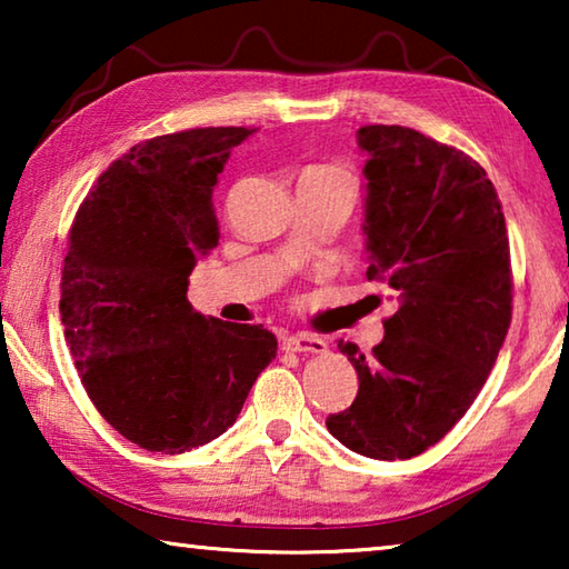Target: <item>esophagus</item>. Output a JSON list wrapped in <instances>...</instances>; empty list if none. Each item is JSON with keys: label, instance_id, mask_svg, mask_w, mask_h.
I'll return each mask as SVG.
<instances>
[{"label": "esophagus", "instance_id": "obj_1", "mask_svg": "<svg viewBox=\"0 0 569 569\" xmlns=\"http://www.w3.org/2000/svg\"><path fill=\"white\" fill-rule=\"evenodd\" d=\"M283 349L296 351V353H323L329 346H326V341L319 339V336L296 333V336H288V339L283 341Z\"/></svg>", "mask_w": 569, "mask_h": 569}]
</instances>
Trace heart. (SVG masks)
I'll use <instances>...</instances> for the list:
<instances>
[{
  "label": "heart",
  "instance_id": "heart-1",
  "mask_svg": "<svg viewBox=\"0 0 569 569\" xmlns=\"http://www.w3.org/2000/svg\"><path fill=\"white\" fill-rule=\"evenodd\" d=\"M303 176H331V178H343V180H351L349 172L343 168H336V166H316V168H308Z\"/></svg>",
  "mask_w": 569,
  "mask_h": 569
}]
</instances>
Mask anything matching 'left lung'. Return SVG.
I'll use <instances>...</instances> for the list:
<instances>
[{
    "label": "left lung",
    "mask_w": 569,
    "mask_h": 569,
    "mask_svg": "<svg viewBox=\"0 0 569 569\" xmlns=\"http://www.w3.org/2000/svg\"><path fill=\"white\" fill-rule=\"evenodd\" d=\"M369 281L397 313L371 356L339 341L359 393L326 419L356 455L411 459L465 417L512 321V263L502 203L485 168L401 124H363Z\"/></svg>",
    "instance_id": "left-lung-1"
}]
</instances>
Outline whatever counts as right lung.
Segmentation results:
<instances>
[{
  "label": "right lung",
  "instance_id": "obj_1",
  "mask_svg": "<svg viewBox=\"0 0 569 569\" xmlns=\"http://www.w3.org/2000/svg\"><path fill=\"white\" fill-rule=\"evenodd\" d=\"M253 132L138 142L98 178L67 236L60 316L77 373L102 419L148 451L182 455L223 435L276 359L261 323L206 319L186 296L220 238L218 176Z\"/></svg>",
  "mask_w": 569,
  "mask_h": 569
}]
</instances>
